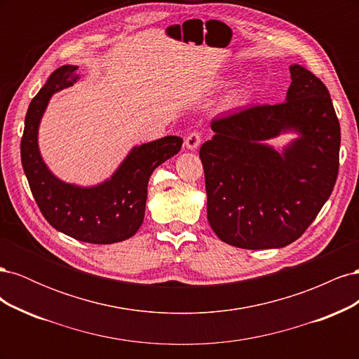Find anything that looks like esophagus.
<instances>
[{
	"label": "esophagus",
	"instance_id": "34e87169",
	"mask_svg": "<svg viewBox=\"0 0 359 359\" xmlns=\"http://www.w3.org/2000/svg\"><path fill=\"white\" fill-rule=\"evenodd\" d=\"M202 144V133L199 132H193L186 137V147L191 151L196 149Z\"/></svg>",
	"mask_w": 359,
	"mask_h": 359
}]
</instances>
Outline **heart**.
I'll return each mask as SVG.
<instances>
[{
    "label": "heart",
    "mask_w": 359,
    "mask_h": 359,
    "mask_svg": "<svg viewBox=\"0 0 359 359\" xmlns=\"http://www.w3.org/2000/svg\"><path fill=\"white\" fill-rule=\"evenodd\" d=\"M241 99H243V97H241V95H238V99H236V100H238V102H240Z\"/></svg>",
    "instance_id": "b5f03b06"
}]
</instances>
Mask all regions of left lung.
<instances>
[{
  "mask_svg": "<svg viewBox=\"0 0 359 359\" xmlns=\"http://www.w3.org/2000/svg\"><path fill=\"white\" fill-rule=\"evenodd\" d=\"M289 69L283 103L214 118V136L201 147L208 222L238 248H281L298 240L339 173L340 124L327 86L299 64ZM283 133L297 137L281 151L266 144Z\"/></svg>",
  "mask_w": 359,
  "mask_h": 359,
  "instance_id": "obj_1",
  "label": "left lung"
}]
</instances>
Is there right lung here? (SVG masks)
Masks as SVG:
<instances>
[{
    "label": "right lung",
    "mask_w": 359,
    "mask_h": 359,
    "mask_svg": "<svg viewBox=\"0 0 359 359\" xmlns=\"http://www.w3.org/2000/svg\"><path fill=\"white\" fill-rule=\"evenodd\" d=\"M76 70V66L57 69L31 100L20 158L32 196L50 226L82 243L114 244L137 232L144 222L151 173L178 154L182 139L165 136L133 147L112 177L97 186L82 187L61 181L41 158L39 126L50 97L78 79Z\"/></svg>",
    "instance_id": "1"
}]
</instances>
